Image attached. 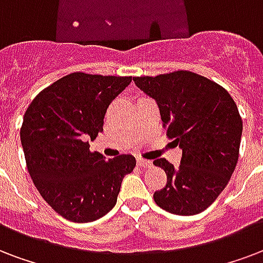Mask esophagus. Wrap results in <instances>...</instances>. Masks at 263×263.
Listing matches in <instances>:
<instances>
[{"label":"esophagus","mask_w":263,"mask_h":263,"mask_svg":"<svg viewBox=\"0 0 263 263\" xmlns=\"http://www.w3.org/2000/svg\"><path fill=\"white\" fill-rule=\"evenodd\" d=\"M138 165H139V167L149 168V167H152V161H149V160H145V158H138Z\"/></svg>","instance_id":"obj_1"}]
</instances>
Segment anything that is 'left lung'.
<instances>
[{
    "label": "left lung",
    "instance_id": "8db88e82",
    "mask_svg": "<svg viewBox=\"0 0 263 263\" xmlns=\"http://www.w3.org/2000/svg\"><path fill=\"white\" fill-rule=\"evenodd\" d=\"M134 81L157 102L168 138L182 149L179 167L165 158L153 161L167 174V185L154 192V201L176 215L203 212L225 189L237 164L243 132L237 106L225 88L186 70Z\"/></svg>",
    "mask_w": 263,
    "mask_h": 263
}]
</instances>
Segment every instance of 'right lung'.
Listing matches in <instances>:
<instances>
[{
  "mask_svg": "<svg viewBox=\"0 0 263 263\" xmlns=\"http://www.w3.org/2000/svg\"><path fill=\"white\" fill-rule=\"evenodd\" d=\"M131 81L71 73L40 92L26 110L20 140L30 176L44 200L71 222L106 215L124 176L135 168L131 154L106 160L91 153L87 142L103 131L106 110Z\"/></svg>",
  "mask_w": 263,
  "mask_h": 263,
  "instance_id": "add662e5",
  "label": "right lung"
}]
</instances>
